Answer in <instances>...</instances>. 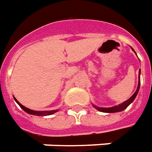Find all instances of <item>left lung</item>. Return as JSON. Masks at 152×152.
I'll return each instance as SVG.
<instances>
[{"mask_svg": "<svg viewBox=\"0 0 152 152\" xmlns=\"http://www.w3.org/2000/svg\"><path fill=\"white\" fill-rule=\"evenodd\" d=\"M133 50V49H132ZM134 51V50H133ZM135 52V51H134ZM140 74H141V71L139 70V83H138V86L137 88V91L135 92V94L131 97L128 100H126L124 102H122V104H119L118 106L112 107H98L94 106V107H96L98 111L100 112H102V113H118V112H121V111H123L124 109H126L127 107L130 105L132 102H133L134 99L136 98L138 92H139V88H140Z\"/></svg>", "mask_w": 152, "mask_h": 152, "instance_id": "8db88e82", "label": "left lung"}]
</instances>
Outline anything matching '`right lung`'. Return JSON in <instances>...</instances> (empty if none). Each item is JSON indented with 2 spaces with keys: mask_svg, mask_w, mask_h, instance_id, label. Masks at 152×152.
I'll return each instance as SVG.
<instances>
[{
  "mask_svg": "<svg viewBox=\"0 0 152 152\" xmlns=\"http://www.w3.org/2000/svg\"><path fill=\"white\" fill-rule=\"evenodd\" d=\"M14 99L15 100V102H17L19 104V106L21 107L22 109L24 110L25 112H26L27 113L31 114V115H35V116H47V115H51V114L54 113L55 112H57V110H52V111H43V112H37V111H34V110H30L29 108H27L26 107H24L23 105H21L20 102L16 100V98H14Z\"/></svg>",
  "mask_w": 152,
  "mask_h": 152,
  "instance_id": "right-lung-1",
  "label": "right lung"
}]
</instances>
